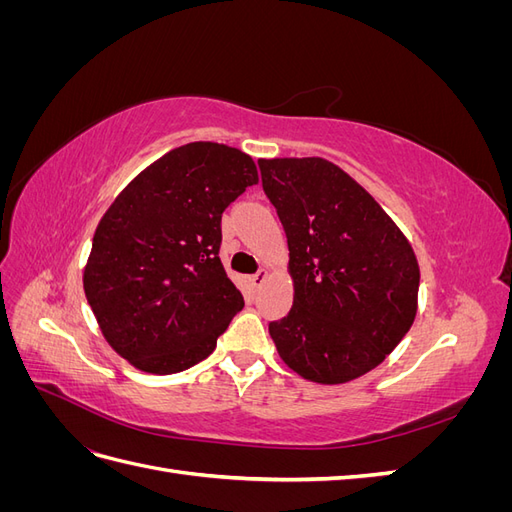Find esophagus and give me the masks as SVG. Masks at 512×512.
<instances>
[{
    "instance_id": "1",
    "label": "esophagus",
    "mask_w": 512,
    "mask_h": 512,
    "mask_svg": "<svg viewBox=\"0 0 512 512\" xmlns=\"http://www.w3.org/2000/svg\"><path fill=\"white\" fill-rule=\"evenodd\" d=\"M267 275H269V271L267 269H260L258 273H254L252 277H250V282H252V286L254 288H258L262 282H265L267 280Z\"/></svg>"
}]
</instances>
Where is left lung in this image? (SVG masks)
I'll return each mask as SVG.
<instances>
[{
	"instance_id": "1",
	"label": "left lung",
	"mask_w": 512,
	"mask_h": 512,
	"mask_svg": "<svg viewBox=\"0 0 512 512\" xmlns=\"http://www.w3.org/2000/svg\"><path fill=\"white\" fill-rule=\"evenodd\" d=\"M290 250L294 301L269 322L284 363L320 384L378 367L416 316L418 262L374 196L322 158L258 160Z\"/></svg>"
}]
</instances>
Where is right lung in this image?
Masks as SVG:
<instances>
[{"instance_id":"1","label":"right lung","mask_w":512,"mask_h":512,"mask_svg":"<svg viewBox=\"0 0 512 512\" xmlns=\"http://www.w3.org/2000/svg\"><path fill=\"white\" fill-rule=\"evenodd\" d=\"M258 183L247 153L220 143L168 151L100 220L85 297L117 354L147 374H177L215 350L243 307L220 260L222 213Z\"/></svg>"}]
</instances>
